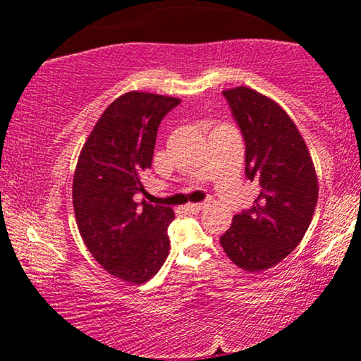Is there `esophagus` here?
<instances>
[{"label": "esophagus", "instance_id": "34e87169", "mask_svg": "<svg viewBox=\"0 0 361 361\" xmlns=\"http://www.w3.org/2000/svg\"><path fill=\"white\" fill-rule=\"evenodd\" d=\"M209 204H210V200H204V202H199V204H188L186 210L191 212V213H199L200 210L205 209V207Z\"/></svg>", "mask_w": 361, "mask_h": 361}]
</instances>
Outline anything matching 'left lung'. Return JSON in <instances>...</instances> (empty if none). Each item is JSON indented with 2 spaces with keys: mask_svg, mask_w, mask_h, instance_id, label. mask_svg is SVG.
<instances>
[{
  "mask_svg": "<svg viewBox=\"0 0 361 361\" xmlns=\"http://www.w3.org/2000/svg\"><path fill=\"white\" fill-rule=\"evenodd\" d=\"M223 95L245 142V176L258 183L259 194L219 243L234 264L258 272L279 264L302 240L319 185L301 133L276 102L248 87Z\"/></svg>",
  "mask_w": 361,
  "mask_h": 361,
  "instance_id": "1",
  "label": "left lung"
}]
</instances>
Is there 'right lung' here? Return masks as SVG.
I'll return each mask as SVG.
<instances>
[{"mask_svg":"<svg viewBox=\"0 0 361 361\" xmlns=\"http://www.w3.org/2000/svg\"><path fill=\"white\" fill-rule=\"evenodd\" d=\"M178 99L127 92L109 105L79 154L73 180L78 229L95 261L114 277L145 283L167 259L170 207L135 202L146 192L161 121Z\"/></svg>","mask_w":361,"mask_h":361,"instance_id":"obj_1","label":"right lung"}]
</instances>
